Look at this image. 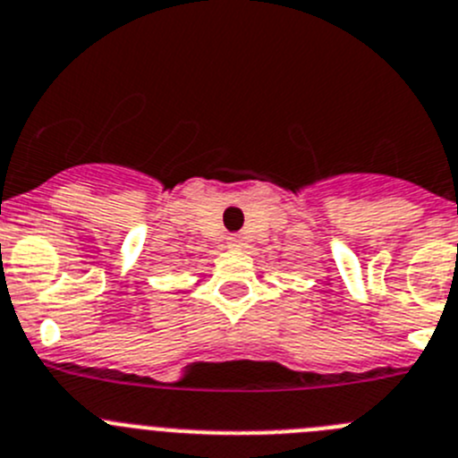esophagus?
Listing matches in <instances>:
<instances>
[{"label": "esophagus", "mask_w": 458, "mask_h": 458, "mask_svg": "<svg viewBox=\"0 0 458 458\" xmlns=\"http://www.w3.org/2000/svg\"><path fill=\"white\" fill-rule=\"evenodd\" d=\"M226 242H229L232 250H241V247H245V238H242V233H232V236L226 238Z\"/></svg>", "instance_id": "34e87169"}]
</instances>
